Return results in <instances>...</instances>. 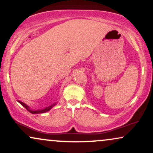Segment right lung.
<instances>
[{
	"label": "right lung",
	"instance_id": "1",
	"mask_svg": "<svg viewBox=\"0 0 153 153\" xmlns=\"http://www.w3.org/2000/svg\"><path fill=\"white\" fill-rule=\"evenodd\" d=\"M18 102H19V103H20V104H22V105L23 106V107H24L25 108V109H26L27 110V111H29L30 112V113H32V114L45 113V112L48 111H49V110L51 109V108L53 107V106L55 105V104H56V103H54V104H51V106H49V107H46L45 109H40V110H32V109H30V107H29V106L27 105V104H25V103H23V102H20V101H18Z\"/></svg>",
	"mask_w": 153,
	"mask_h": 153
}]
</instances>
